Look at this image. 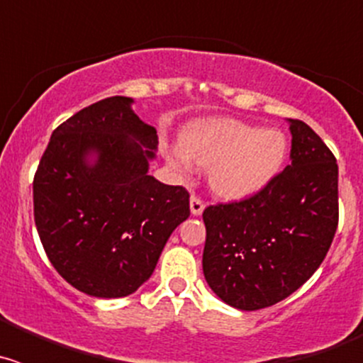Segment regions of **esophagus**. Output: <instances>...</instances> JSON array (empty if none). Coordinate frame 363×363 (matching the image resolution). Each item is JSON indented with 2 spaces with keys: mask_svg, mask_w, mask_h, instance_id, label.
<instances>
[{
  "mask_svg": "<svg viewBox=\"0 0 363 363\" xmlns=\"http://www.w3.org/2000/svg\"><path fill=\"white\" fill-rule=\"evenodd\" d=\"M205 209V201L201 200L200 196H196V194H192L191 196V213L194 214V216H200L201 213H203Z\"/></svg>",
  "mask_w": 363,
  "mask_h": 363,
  "instance_id": "34e87169",
  "label": "esophagus"
}]
</instances>
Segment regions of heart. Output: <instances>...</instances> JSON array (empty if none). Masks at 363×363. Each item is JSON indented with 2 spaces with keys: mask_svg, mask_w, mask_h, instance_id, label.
Segmentation results:
<instances>
[{
  "mask_svg": "<svg viewBox=\"0 0 363 363\" xmlns=\"http://www.w3.org/2000/svg\"><path fill=\"white\" fill-rule=\"evenodd\" d=\"M287 140L280 130L216 118L191 125L169 154L172 165L189 171L192 162L209 167L211 189L218 196L240 200L262 191L281 171Z\"/></svg>",
  "mask_w": 363,
  "mask_h": 363,
  "instance_id": "1",
  "label": "heart"
}]
</instances>
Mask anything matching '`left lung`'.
Masks as SVG:
<instances>
[{"instance_id":"1","label":"left lung","mask_w":363,"mask_h":363,"mask_svg":"<svg viewBox=\"0 0 363 363\" xmlns=\"http://www.w3.org/2000/svg\"><path fill=\"white\" fill-rule=\"evenodd\" d=\"M291 121V165L262 191L203 211V274L242 311L274 306L306 284L338 227V165L322 138Z\"/></svg>"}]
</instances>
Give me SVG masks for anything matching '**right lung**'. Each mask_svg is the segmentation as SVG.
Here are the masks:
<instances>
[{
    "label": "right lung",
    "mask_w": 363,
    "mask_h": 363,
    "mask_svg": "<svg viewBox=\"0 0 363 363\" xmlns=\"http://www.w3.org/2000/svg\"><path fill=\"white\" fill-rule=\"evenodd\" d=\"M112 96L56 127L34 174V221L62 278L91 296L133 294L150 278L189 191L147 174L156 129ZM99 154L94 166L84 162Z\"/></svg>",
    "instance_id": "right-lung-1"
}]
</instances>
